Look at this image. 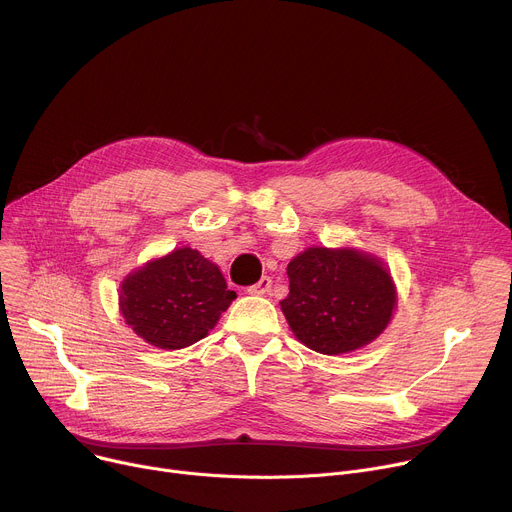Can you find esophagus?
<instances>
[{"label":"esophagus","mask_w":512,"mask_h":512,"mask_svg":"<svg viewBox=\"0 0 512 512\" xmlns=\"http://www.w3.org/2000/svg\"><path fill=\"white\" fill-rule=\"evenodd\" d=\"M269 289H271V279H269V277H261V279H259V283L251 285L247 291H249L251 296H265Z\"/></svg>","instance_id":"esophagus-1"}]
</instances>
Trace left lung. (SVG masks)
<instances>
[{"label":"left lung","instance_id":"8db88e82","mask_svg":"<svg viewBox=\"0 0 512 512\" xmlns=\"http://www.w3.org/2000/svg\"><path fill=\"white\" fill-rule=\"evenodd\" d=\"M289 294L279 302L294 336L336 356L377 340L393 320L397 287L389 267L354 247H310L287 265Z\"/></svg>","mask_w":512,"mask_h":512}]
</instances>
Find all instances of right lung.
<instances>
[{"label": "right lung", "instance_id": "1", "mask_svg": "<svg viewBox=\"0 0 512 512\" xmlns=\"http://www.w3.org/2000/svg\"><path fill=\"white\" fill-rule=\"evenodd\" d=\"M235 298L216 263L178 247L125 275L119 312L148 344L180 350L206 338Z\"/></svg>", "mask_w": 512, "mask_h": 512}]
</instances>
